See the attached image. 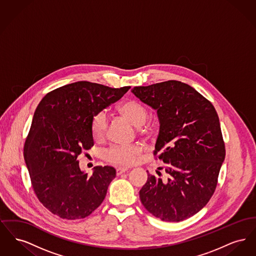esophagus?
I'll list each match as a JSON object with an SVG mask.
<instances>
[{
	"instance_id": "1",
	"label": "esophagus",
	"mask_w": 256,
	"mask_h": 256,
	"mask_svg": "<svg viewBox=\"0 0 256 256\" xmlns=\"http://www.w3.org/2000/svg\"><path fill=\"white\" fill-rule=\"evenodd\" d=\"M126 170H128L126 168L120 167V168H117V169H116V174H117V176H120V174H122V172H126Z\"/></svg>"
}]
</instances>
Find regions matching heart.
<instances>
[{
  "mask_svg": "<svg viewBox=\"0 0 256 256\" xmlns=\"http://www.w3.org/2000/svg\"><path fill=\"white\" fill-rule=\"evenodd\" d=\"M119 111L122 116L128 119L135 126H141L146 122L148 110L139 102L128 100L124 102L119 106ZM108 128V118L106 113L98 112L91 121V132L94 139L100 140L104 137ZM142 148L139 145H114L110 146L106 152V159L111 163L117 165L132 164L136 158L141 154Z\"/></svg>",
  "mask_w": 256,
  "mask_h": 256,
  "instance_id": "heart-1",
  "label": "heart"
}]
</instances>
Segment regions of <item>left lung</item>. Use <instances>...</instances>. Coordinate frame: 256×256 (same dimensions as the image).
<instances>
[{
	"instance_id": "8db88e82",
	"label": "left lung",
	"mask_w": 256,
	"mask_h": 256,
	"mask_svg": "<svg viewBox=\"0 0 256 256\" xmlns=\"http://www.w3.org/2000/svg\"><path fill=\"white\" fill-rule=\"evenodd\" d=\"M132 92L156 110L159 134L154 154L167 178L152 176L139 192L142 204L165 222L188 219L213 195L226 156L219 117L212 104L178 80L136 86Z\"/></svg>"
}]
</instances>
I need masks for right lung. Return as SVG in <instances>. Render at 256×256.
I'll return each instance as SVG.
<instances>
[{
    "mask_svg": "<svg viewBox=\"0 0 256 256\" xmlns=\"http://www.w3.org/2000/svg\"><path fill=\"white\" fill-rule=\"evenodd\" d=\"M130 88L76 82L54 89L39 102L24 158L34 193L52 214L84 219L104 202L116 170L97 166L88 176L80 170L78 156L94 145L92 118Z\"/></svg>",
    "mask_w": 256,
    "mask_h": 256,
    "instance_id": "1",
    "label": "right lung"
}]
</instances>
